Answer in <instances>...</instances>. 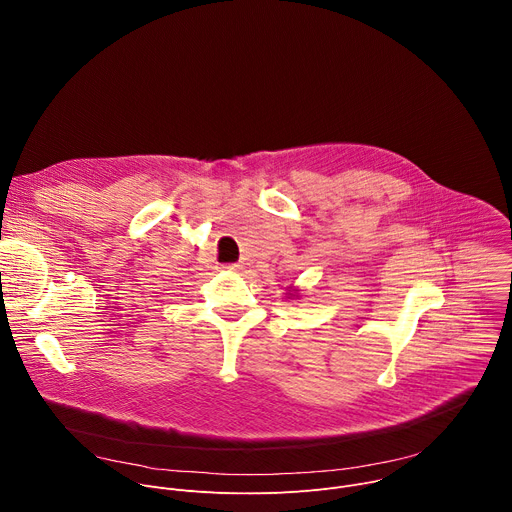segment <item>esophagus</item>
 Wrapping results in <instances>:
<instances>
[{
	"label": "esophagus",
	"instance_id": "34e87169",
	"mask_svg": "<svg viewBox=\"0 0 512 512\" xmlns=\"http://www.w3.org/2000/svg\"><path fill=\"white\" fill-rule=\"evenodd\" d=\"M225 267H227V269H235L237 265H235V263H229V265H225Z\"/></svg>",
	"mask_w": 512,
	"mask_h": 512
}]
</instances>
